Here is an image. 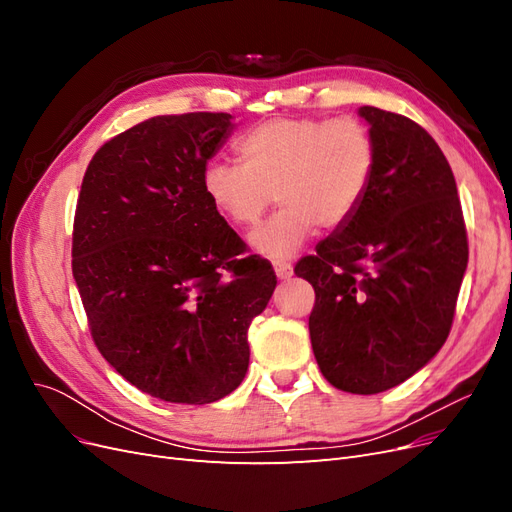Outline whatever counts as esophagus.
Instances as JSON below:
<instances>
[{"label": "esophagus", "instance_id": "esophagus-1", "mask_svg": "<svg viewBox=\"0 0 512 512\" xmlns=\"http://www.w3.org/2000/svg\"><path fill=\"white\" fill-rule=\"evenodd\" d=\"M273 271L277 275V280H290L292 273H294L290 262H273Z\"/></svg>", "mask_w": 512, "mask_h": 512}]
</instances>
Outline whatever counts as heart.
<instances>
[{
  "label": "heart",
  "mask_w": 512,
  "mask_h": 512,
  "mask_svg": "<svg viewBox=\"0 0 512 512\" xmlns=\"http://www.w3.org/2000/svg\"><path fill=\"white\" fill-rule=\"evenodd\" d=\"M235 149L241 164L211 162L203 190L237 228H252L280 200L282 209L247 239L254 254L277 262L297 254L318 226L348 224L376 175V141L356 117H277L247 130Z\"/></svg>",
  "instance_id": "b5f03b06"
}]
</instances>
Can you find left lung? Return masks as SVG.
<instances>
[{"label":"left lung","instance_id":"left-lung-1","mask_svg":"<svg viewBox=\"0 0 512 512\" xmlns=\"http://www.w3.org/2000/svg\"><path fill=\"white\" fill-rule=\"evenodd\" d=\"M376 175L361 209L294 273L314 286L309 337L335 389L374 395L425 367L451 331L468 267L457 183L412 119L361 106Z\"/></svg>","mask_w":512,"mask_h":512}]
</instances>
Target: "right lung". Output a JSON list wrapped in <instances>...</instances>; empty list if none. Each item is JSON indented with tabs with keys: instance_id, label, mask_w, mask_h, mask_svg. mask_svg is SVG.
<instances>
[{
	"instance_id": "obj_1",
	"label": "right lung",
	"mask_w": 512,
	"mask_h": 512,
	"mask_svg": "<svg viewBox=\"0 0 512 512\" xmlns=\"http://www.w3.org/2000/svg\"><path fill=\"white\" fill-rule=\"evenodd\" d=\"M230 132L228 113L151 117L96 151L76 203L72 275L91 337L117 374L170 404L237 389L247 329L277 284L203 190Z\"/></svg>"
}]
</instances>
